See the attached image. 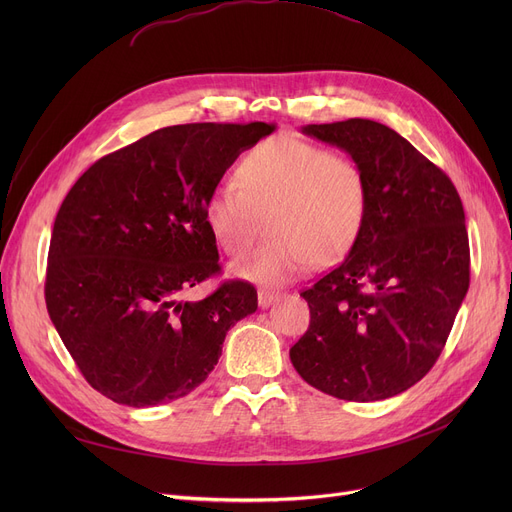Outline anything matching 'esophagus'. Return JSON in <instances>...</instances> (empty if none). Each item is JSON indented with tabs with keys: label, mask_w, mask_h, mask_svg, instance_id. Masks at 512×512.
I'll return each instance as SVG.
<instances>
[{
	"label": "esophagus",
	"mask_w": 512,
	"mask_h": 512,
	"mask_svg": "<svg viewBox=\"0 0 512 512\" xmlns=\"http://www.w3.org/2000/svg\"><path fill=\"white\" fill-rule=\"evenodd\" d=\"M280 299V294L278 292H274V290H259L257 292V303H259V307L261 309H265V307H270L272 303H276Z\"/></svg>",
	"instance_id": "34e87169"
}]
</instances>
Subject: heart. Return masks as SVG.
<instances>
[{
  "instance_id": "heart-1",
  "label": "heart",
  "mask_w": 512,
  "mask_h": 512,
  "mask_svg": "<svg viewBox=\"0 0 512 512\" xmlns=\"http://www.w3.org/2000/svg\"><path fill=\"white\" fill-rule=\"evenodd\" d=\"M367 213L369 180L359 161L294 134L251 149L240 159L238 182H220L203 209L211 236L232 257L251 249L261 218H270L272 240L232 265L236 276L267 286L344 257Z\"/></svg>"
}]
</instances>
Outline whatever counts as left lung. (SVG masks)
I'll return each mask as SVG.
<instances>
[{
	"mask_svg": "<svg viewBox=\"0 0 512 512\" xmlns=\"http://www.w3.org/2000/svg\"><path fill=\"white\" fill-rule=\"evenodd\" d=\"M369 180L367 222L348 257L301 297L311 321L290 348L301 378L330 396L384 400L434 367L469 290V236L452 180L380 122L309 124Z\"/></svg>",
	"mask_w": 512,
	"mask_h": 512,
	"instance_id": "left-lung-1",
	"label": "left lung"
}]
</instances>
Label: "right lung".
<instances>
[{
  "instance_id": "add662e5",
  "label": "right lung",
  "mask_w": 512,
  "mask_h": 512,
  "mask_svg": "<svg viewBox=\"0 0 512 512\" xmlns=\"http://www.w3.org/2000/svg\"><path fill=\"white\" fill-rule=\"evenodd\" d=\"M274 124H178L97 159L53 222L45 303L85 380L118 405L155 407L193 392L257 290L220 272L205 201L234 159Z\"/></svg>"
}]
</instances>
